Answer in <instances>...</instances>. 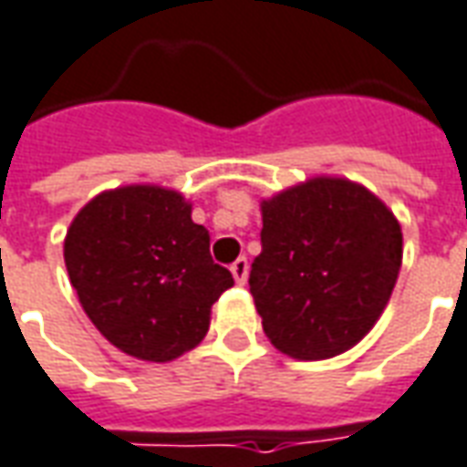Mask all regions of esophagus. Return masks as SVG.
<instances>
[{
  "mask_svg": "<svg viewBox=\"0 0 467 467\" xmlns=\"http://www.w3.org/2000/svg\"><path fill=\"white\" fill-rule=\"evenodd\" d=\"M231 274H234V279L239 281V284H244L246 276H249V259H246V256H239V259L231 264Z\"/></svg>",
  "mask_w": 467,
  "mask_h": 467,
  "instance_id": "obj_1",
  "label": "esophagus"
}]
</instances>
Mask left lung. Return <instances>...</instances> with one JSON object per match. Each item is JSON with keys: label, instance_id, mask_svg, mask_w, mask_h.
Returning <instances> with one entry per match:
<instances>
[{"label": "left lung", "instance_id": "obj_1", "mask_svg": "<svg viewBox=\"0 0 467 467\" xmlns=\"http://www.w3.org/2000/svg\"><path fill=\"white\" fill-rule=\"evenodd\" d=\"M249 292L271 345L327 359L365 337L402 264L398 218L367 188L314 178L264 201Z\"/></svg>", "mask_w": 467, "mask_h": 467}]
</instances>
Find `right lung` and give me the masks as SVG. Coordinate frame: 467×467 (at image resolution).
<instances>
[{
    "label": "right lung",
    "mask_w": 467,
    "mask_h": 467,
    "mask_svg": "<svg viewBox=\"0 0 467 467\" xmlns=\"http://www.w3.org/2000/svg\"><path fill=\"white\" fill-rule=\"evenodd\" d=\"M65 264L90 322L122 349L168 362L208 332L211 306L234 286L211 236L181 193L128 186L92 198L65 239Z\"/></svg>",
    "instance_id": "add662e5"
}]
</instances>
